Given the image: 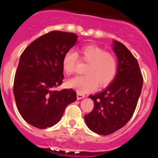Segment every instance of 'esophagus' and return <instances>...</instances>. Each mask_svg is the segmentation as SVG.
<instances>
[{
	"label": "esophagus",
	"mask_w": 158,
	"mask_h": 158,
	"mask_svg": "<svg viewBox=\"0 0 158 158\" xmlns=\"http://www.w3.org/2000/svg\"><path fill=\"white\" fill-rule=\"evenodd\" d=\"M83 98H85V95H83V94L81 93H79V92H77V99H83Z\"/></svg>",
	"instance_id": "34e87169"
}]
</instances>
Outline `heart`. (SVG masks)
I'll use <instances>...</instances> for the list:
<instances>
[{"instance_id": "b5f03b06", "label": "heart", "mask_w": 158, "mask_h": 158, "mask_svg": "<svg viewBox=\"0 0 158 158\" xmlns=\"http://www.w3.org/2000/svg\"><path fill=\"white\" fill-rule=\"evenodd\" d=\"M80 59L88 63L83 76H77L67 82L69 87L84 94L93 91L96 86L105 87L115 78L117 70L116 58L110 53L95 45L83 46L79 51ZM78 54L70 50L65 53L62 59V67L65 74L72 75L75 72Z\"/></svg>"}]
</instances>
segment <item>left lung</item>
<instances>
[{"instance_id": "1", "label": "left lung", "mask_w": 158, "mask_h": 158, "mask_svg": "<svg viewBox=\"0 0 158 158\" xmlns=\"http://www.w3.org/2000/svg\"><path fill=\"white\" fill-rule=\"evenodd\" d=\"M112 50L117 57V72L105 89L94 95L92 112L84 116L92 132L109 135L130 120L141 93L143 77L137 60L126 46L113 40Z\"/></svg>"}]
</instances>
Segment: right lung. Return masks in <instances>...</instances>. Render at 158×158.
<instances>
[{
	"mask_svg": "<svg viewBox=\"0 0 158 158\" xmlns=\"http://www.w3.org/2000/svg\"><path fill=\"white\" fill-rule=\"evenodd\" d=\"M77 40L73 33L51 31L31 42L20 57L14 95L18 112L32 126L52 127L60 120L66 107L76 100L74 90L54 88L64 79L63 55Z\"/></svg>",
	"mask_w": 158,
	"mask_h": 158,
	"instance_id": "add662e5",
	"label": "right lung"
}]
</instances>
